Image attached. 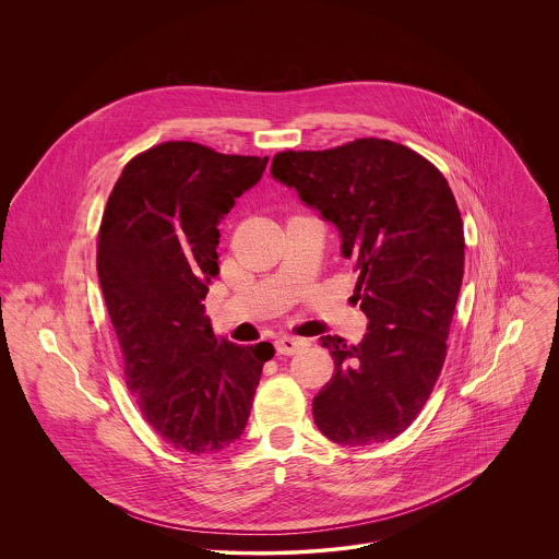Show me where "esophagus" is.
Returning <instances> with one entry per match:
<instances>
[{"mask_svg":"<svg viewBox=\"0 0 559 559\" xmlns=\"http://www.w3.org/2000/svg\"><path fill=\"white\" fill-rule=\"evenodd\" d=\"M275 346H277L280 355H295L299 348L306 346V340L295 337V335H282V337H277Z\"/></svg>","mask_w":559,"mask_h":559,"instance_id":"esophagus-1","label":"esophagus"}]
</instances>
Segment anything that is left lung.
I'll return each mask as SVG.
<instances>
[{
	"label": "left lung",
	"mask_w": 559,
	"mask_h": 559,
	"mask_svg": "<svg viewBox=\"0 0 559 559\" xmlns=\"http://www.w3.org/2000/svg\"><path fill=\"white\" fill-rule=\"evenodd\" d=\"M271 171L337 226L368 317L359 344L320 337L335 370L312 402L314 421L340 445L390 441L419 415L448 355L465 273L454 193L430 160L377 138L284 151Z\"/></svg>",
	"instance_id": "8db88e82"
}]
</instances>
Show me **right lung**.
I'll return each instance as SVG.
<instances>
[{
	"label": "right lung",
	"instance_id": "add662e5",
	"mask_svg": "<svg viewBox=\"0 0 559 559\" xmlns=\"http://www.w3.org/2000/svg\"><path fill=\"white\" fill-rule=\"evenodd\" d=\"M269 157L163 142L129 160L96 240V271L124 381L165 443L222 452L245 430L273 344L217 340L204 310L219 273V222Z\"/></svg>",
	"mask_w": 559,
	"mask_h": 559
}]
</instances>
